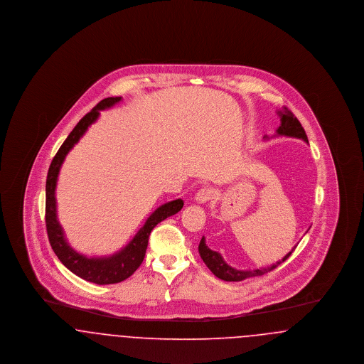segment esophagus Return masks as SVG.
<instances>
[{"mask_svg":"<svg viewBox=\"0 0 364 364\" xmlns=\"http://www.w3.org/2000/svg\"><path fill=\"white\" fill-rule=\"evenodd\" d=\"M213 196H214L213 188L205 187V188L198 191V193L195 195V199H196L198 203H206V202L213 199Z\"/></svg>","mask_w":364,"mask_h":364,"instance_id":"34e87169","label":"esophagus"}]
</instances>
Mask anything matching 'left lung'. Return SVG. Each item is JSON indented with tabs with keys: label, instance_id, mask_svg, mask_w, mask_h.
Listing matches in <instances>:
<instances>
[{
	"label": "left lung",
	"instance_id": "1",
	"mask_svg": "<svg viewBox=\"0 0 364 364\" xmlns=\"http://www.w3.org/2000/svg\"><path fill=\"white\" fill-rule=\"evenodd\" d=\"M278 114L281 117V125L278 127L277 134L276 136H288V138H296L301 139L304 140L306 143H309V139L306 135V131L304 128L301 127L300 122L294 117V113L288 109V107H284L282 110H278ZM266 139L267 136H264ZM296 245L294 248L282 258L281 260H278L276 263L267 266V267H260V269H255V270H237L232 266H229L226 263L224 258L221 257L220 252L217 251H213L210 250L208 245H206V239L202 237V240L199 242V254H200V258L205 262V264L208 266V269L211 270V273L215 276V277L220 278V279H224V281H242L245 278L258 277V276H263L272 270H274L277 267L278 264H281L284 260L288 259L291 257V254L294 252Z\"/></svg>",
	"mask_w": 364,
	"mask_h": 364
}]
</instances>
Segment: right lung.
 Segmentation results:
<instances>
[{
	"label": "right lung",
	"mask_w": 364,
	"mask_h": 364,
	"mask_svg": "<svg viewBox=\"0 0 364 364\" xmlns=\"http://www.w3.org/2000/svg\"><path fill=\"white\" fill-rule=\"evenodd\" d=\"M120 101H122V97L105 98L76 124V127L72 129L68 138L65 139V141L61 144L57 154L53 158L49 172H48V178H46L45 220H46V230H48V236H49L53 251L57 255V258L61 260V263L67 269H70L73 274L98 285L117 284L131 277L144 259L147 244H149V236L151 230L161 221L178 213L184 205L181 199H176L159 206L147 218L144 225L139 229L135 237L119 252L110 257L87 258L85 255L76 252L67 242L64 236V230L57 220V203H55V186H57V177L60 173L61 165L67 154L70 153V149L79 141V139L85 135L88 127L92 122H97V119L100 117V110L109 109Z\"/></svg>",
	"instance_id": "obj_1"
}]
</instances>
